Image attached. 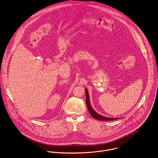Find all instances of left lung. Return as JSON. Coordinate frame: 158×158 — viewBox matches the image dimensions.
Wrapping results in <instances>:
<instances>
[{
    "label": "left lung",
    "instance_id": "1",
    "mask_svg": "<svg viewBox=\"0 0 158 158\" xmlns=\"http://www.w3.org/2000/svg\"><path fill=\"white\" fill-rule=\"evenodd\" d=\"M85 94H86V103H87V109L89 110V112L90 114V115L95 119L98 120H102V121H110V120H114L118 119V118H109V117H106L102 116L98 114H97L96 112L94 111V110L92 108L90 104V100H89V92L87 89L85 88Z\"/></svg>",
    "mask_w": 158,
    "mask_h": 158
}]
</instances>
